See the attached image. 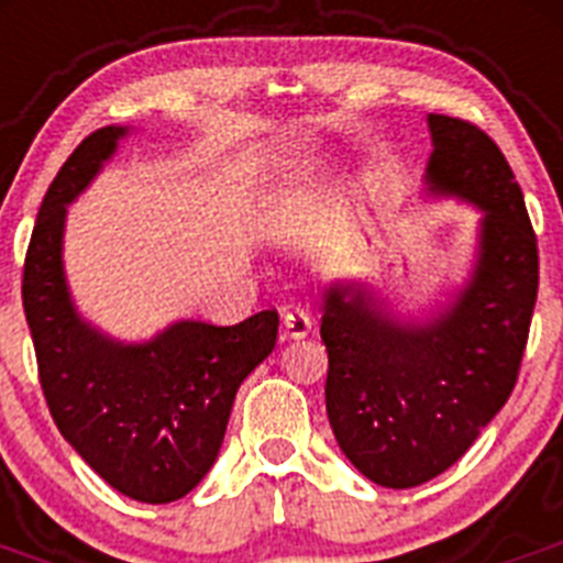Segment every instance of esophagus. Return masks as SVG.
I'll use <instances>...</instances> for the list:
<instances>
[{
	"label": "esophagus",
	"mask_w": 563,
	"mask_h": 563,
	"mask_svg": "<svg viewBox=\"0 0 563 563\" xmlns=\"http://www.w3.org/2000/svg\"><path fill=\"white\" fill-rule=\"evenodd\" d=\"M282 327H285L287 338H305L312 332V318L310 312L301 310V307H287Z\"/></svg>",
	"instance_id": "34e87169"
}]
</instances>
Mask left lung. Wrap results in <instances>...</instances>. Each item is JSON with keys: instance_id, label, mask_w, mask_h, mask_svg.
<instances>
[{"instance_id": "8db88e82", "label": "left lung", "mask_w": 563, "mask_h": 563, "mask_svg": "<svg viewBox=\"0 0 563 563\" xmlns=\"http://www.w3.org/2000/svg\"><path fill=\"white\" fill-rule=\"evenodd\" d=\"M426 186L485 211L467 285L429 324H400L357 285L324 292L327 415L346 460L383 487L449 471L516 386L539 296V245L505 154L479 126L429 114Z\"/></svg>"}]
</instances>
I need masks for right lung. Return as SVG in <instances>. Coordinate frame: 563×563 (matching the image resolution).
<instances>
[{
  "label": "right lung",
  "mask_w": 563,
  "mask_h": 563,
  "mask_svg": "<svg viewBox=\"0 0 563 563\" xmlns=\"http://www.w3.org/2000/svg\"><path fill=\"white\" fill-rule=\"evenodd\" d=\"M123 134L103 126L84 137L49 183L24 256L22 305L64 440L118 494L166 505L211 471L236 389L276 346L278 312L233 327L177 321L146 343L112 341L78 316L62 262L67 206Z\"/></svg>",
  "instance_id": "1"
}]
</instances>
